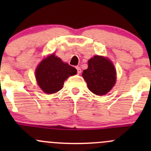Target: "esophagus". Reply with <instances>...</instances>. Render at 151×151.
Segmentation results:
<instances>
[{"mask_svg":"<svg viewBox=\"0 0 151 151\" xmlns=\"http://www.w3.org/2000/svg\"><path fill=\"white\" fill-rule=\"evenodd\" d=\"M76 68H77V73H78V74H80V73H81V68H80V67L76 66Z\"/></svg>","mask_w":151,"mask_h":151,"instance_id":"obj_1","label":"esophagus"}]
</instances>
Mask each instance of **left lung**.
<instances>
[{
	"label": "left lung",
	"instance_id": "left-lung-1",
	"mask_svg": "<svg viewBox=\"0 0 151 151\" xmlns=\"http://www.w3.org/2000/svg\"><path fill=\"white\" fill-rule=\"evenodd\" d=\"M116 71L112 62L102 56L96 55L88 60V67L83 77L88 89L96 95L107 93L116 81Z\"/></svg>",
	"mask_w": 151,
	"mask_h": 151
}]
</instances>
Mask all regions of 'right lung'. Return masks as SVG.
Returning a JSON list of instances; mask_svg holds the SVG:
<instances>
[{
  "mask_svg": "<svg viewBox=\"0 0 151 151\" xmlns=\"http://www.w3.org/2000/svg\"><path fill=\"white\" fill-rule=\"evenodd\" d=\"M77 69L54 54L44 59L36 70V78L39 87L46 93H55L62 89L69 76L77 74Z\"/></svg>",
  "mask_w": 151,
  "mask_h": 151,
  "instance_id": "add662e5",
  "label": "right lung"
}]
</instances>
